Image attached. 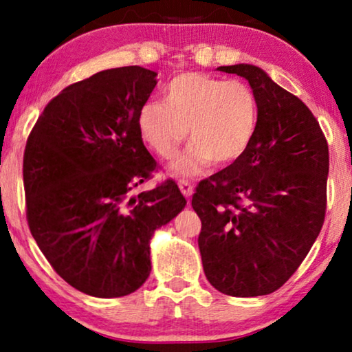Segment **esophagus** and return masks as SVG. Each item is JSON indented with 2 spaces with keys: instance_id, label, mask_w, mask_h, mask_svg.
<instances>
[{
  "instance_id": "1",
  "label": "esophagus",
  "mask_w": 352,
  "mask_h": 352,
  "mask_svg": "<svg viewBox=\"0 0 352 352\" xmlns=\"http://www.w3.org/2000/svg\"><path fill=\"white\" fill-rule=\"evenodd\" d=\"M177 186H179L182 195H184L186 199H190L192 194H194V186H192L189 181H184V179L177 182Z\"/></svg>"
}]
</instances>
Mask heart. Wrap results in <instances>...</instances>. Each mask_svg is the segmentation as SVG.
Returning <instances> with one entry per match:
<instances>
[{"label": "heart", "mask_w": 352, "mask_h": 352, "mask_svg": "<svg viewBox=\"0 0 352 352\" xmlns=\"http://www.w3.org/2000/svg\"><path fill=\"white\" fill-rule=\"evenodd\" d=\"M258 117V98L248 85L182 74L168 85L165 104L142 105L138 124L144 141L162 158L175 155L189 129L192 144L173 162L171 173L192 176L210 162L214 166L237 162L253 141Z\"/></svg>", "instance_id": "b5f03b06"}]
</instances>
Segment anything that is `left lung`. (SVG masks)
I'll return each mask as SVG.
<instances>
[{"label": "left lung", "instance_id": "left-lung-1", "mask_svg": "<svg viewBox=\"0 0 352 352\" xmlns=\"http://www.w3.org/2000/svg\"><path fill=\"white\" fill-rule=\"evenodd\" d=\"M218 70L248 80L259 117L243 155L192 197L201 263L224 295H269L300 267L324 224L329 144L307 105L259 67Z\"/></svg>", "mask_w": 352, "mask_h": 352}]
</instances>
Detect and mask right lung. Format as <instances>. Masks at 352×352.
I'll list each match as a JSON object with an SVG mask.
<instances>
[{
    "label": "right lung",
    "mask_w": 352,
    "mask_h": 352,
    "mask_svg": "<svg viewBox=\"0 0 352 352\" xmlns=\"http://www.w3.org/2000/svg\"><path fill=\"white\" fill-rule=\"evenodd\" d=\"M155 76L129 65L67 86L27 139L28 228L52 269L86 295L136 292L152 269V234L187 204L173 179L134 194L157 170L138 124Z\"/></svg>",
    "instance_id": "add662e5"
}]
</instances>
